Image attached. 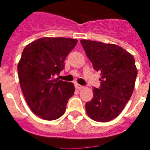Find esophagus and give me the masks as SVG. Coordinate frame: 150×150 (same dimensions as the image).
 <instances>
[{"label": "esophagus", "instance_id": "34e87169", "mask_svg": "<svg viewBox=\"0 0 150 150\" xmlns=\"http://www.w3.org/2000/svg\"><path fill=\"white\" fill-rule=\"evenodd\" d=\"M75 87L77 89H83V88H84V86H81V85L78 84V83L75 84Z\"/></svg>", "mask_w": 150, "mask_h": 150}]
</instances>
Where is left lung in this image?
Segmentation results:
<instances>
[{
	"label": "left lung",
	"mask_w": 150,
	"mask_h": 150,
	"mask_svg": "<svg viewBox=\"0 0 150 150\" xmlns=\"http://www.w3.org/2000/svg\"><path fill=\"white\" fill-rule=\"evenodd\" d=\"M81 43L94 70L100 71V88L86 103L87 114L98 122H107L120 114L130 100L137 69L134 57L121 47L82 40Z\"/></svg>",
	"instance_id": "obj_1"
}]
</instances>
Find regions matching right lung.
<instances>
[{"mask_svg":"<svg viewBox=\"0 0 150 150\" xmlns=\"http://www.w3.org/2000/svg\"><path fill=\"white\" fill-rule=\"evenodd\" d=\"M78 40L63 37H44L24 48L18 71L20 86L27 103L34 114L53 121L64 114L73 96L72 82L55 79L64 68V60Z\"/></svg>","mask_w":150,"mask_h":150,"instance_id":"1","label":"right lung"}]
</instances>
